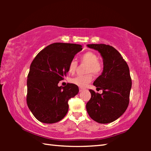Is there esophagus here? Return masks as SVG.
Here are the masks:
<instances>
[{"instance_id":"obj_1","label":"esophagus","mask_w":151,"mask_h":151,"mask_svg":"<svg viewBox=\"0 0 151 151\" xmlns=\"http://www.w3.org/2000/svg\"><path fill=\"white\" fill-rule=\"evenodd\" d=\"M84 90H85V88H81V87L79 88V91H80V92H82Z\"/></svg>"}]
</instances>
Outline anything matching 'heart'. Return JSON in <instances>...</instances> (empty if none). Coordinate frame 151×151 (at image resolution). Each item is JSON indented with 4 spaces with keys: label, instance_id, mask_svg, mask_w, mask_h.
I'll return each instance as SVG.
<instances>
[{
    "label": "heart",
    "instance_id": "heart-1",
    "mask_svg": "<svg viewBox=\"0 0 151 151\" xmlns=\"http://www.w3.org/2000/svg\"><path fill=\"white\" fill-rule=\"evenodd\" d=\"M81 60L82 63L88 64L86 73H92L94 75H99L103 70V65L99 60L97 55L91 51L86 52L81 56ZM77 68V62L75 60H70L68 65V71L70 73H74ZM93 75L91 74H86L85 75H77L71 79V82L79 87H85L90 83Z\"/></svg>",
    "mask_w": 151,
    "mask_h": 151
}]
</instances>
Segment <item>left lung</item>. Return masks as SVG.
<instances>
[{
	"label": "left lung",
	"instance_id": "left-lung-1",
	"mask_svg": "<svg viewBox=\"0 0 151 151\" xmlns=\"http://www.w3.org/2000/svg\"><path fill=\"white\" fill-rule=\"evenodd\" d=\"M87 47L101 53L103 71L93 83L97 88L103 90V93L89 90L91 98L86 103V111L94 121L110 123L119 119L129 106L132 86L129 66L112 46L91 44Z\"/></svg>",
	"mask_w": 151,
	"mask_h": 151
}]
</instances>
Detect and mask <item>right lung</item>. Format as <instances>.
<instances>
[{"label": "right lung", "instance_id": "obj_1", "mask_svg": "<svg viewBox=\"0 0 151 151\" xmlns=\"http://www.w3.org/2000/svg\"><path fill=\"white\" fill-rule=\"evenodd\" d=\"M81 45L55 42L38 53L27 77V103L38 121L47 124L62 120L68 110V101L78 93L75 84H58L66 76L68 65L82 50Z\"/></svg>", "mask_w": 151, "mask_h": 151}]
</instances>
